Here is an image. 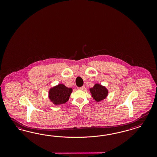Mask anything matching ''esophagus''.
<instances>
[{
  "mask_svg": "<svg viewBox=\"0 0 157 157\" xmlns=\"http://www.w3.org/2000/svg\"><path fill=\"white\" fill-rule=\"evenodd\" d=\"M85 87L83 86H82V87H79L78 89H79V90H83L85 89Z\"/></svg>",
  "mask_w": 157,
  "mask_h": 157,
  "instance_id": "esophagus-1",
  "label": "esophagus"
}]
</instances>
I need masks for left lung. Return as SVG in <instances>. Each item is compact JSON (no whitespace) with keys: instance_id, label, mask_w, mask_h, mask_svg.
<instances>
[{"instance_id":"8db88e82","label":"left lung","mask_w":157,"mask_h":157,"mask_svg":"<svg viewBox=\"0 0 157 157\" xmlns=\"http://www.w3.org/2000/svg\"><path fill=\"white\" fill-rule=\"evenodd\" d=\"M91 97L94 101L100 102L105 100L108 95V89L104 86L99 83H95L93 87L89 89Z\"/></svg>"}]
</instances>
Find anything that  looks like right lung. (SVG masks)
I'll use <instances>...</instances> for the list:
<instances>
[{"label":"right lung","instance_id":"add662e5","mask_svg":"<svg viewBox=\"0 0 157 157\" xmlns=\"http://www.w3.org/2000/svg\"><path fill=\"white\" fill-rule=\"evenodd\" d=\"M72 92V88H68L64 84L60 83L50 88L48 91V98L53 104L60 105L68 101Z\"/></svg>","mask_w":157,"mask_h":157}]
</instances>
